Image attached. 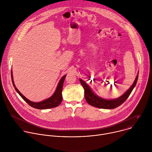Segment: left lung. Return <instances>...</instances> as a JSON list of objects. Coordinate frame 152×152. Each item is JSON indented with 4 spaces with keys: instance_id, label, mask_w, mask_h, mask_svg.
I'll use <instances>...</instances> for the list:
<instances>
[{
    "instance_id": "left-lung-1",
    "label": "left lung",
    "mask_w": 152,
    "mask_h": 152,
    "mask_svg": "<svg viewBox=\"0 0 152 152\" xmlns=\"http://www.w3.org/2000/svg\"><path fill=\"white\" fill-rule=\"evenodd\" d=\"M139 73V72H138ZM138 73L130 88L121 96L115 99H105L95 94L88 84L81 79H80V83L85 90V96L86 102L90 105L101 109H112L121 105L127 99L133 88L135 87L138 78Z\"/></svg>"
}]
</instances>
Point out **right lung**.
Listing matches in <instances>:
<instances>
[{"instance_id": "right-lung-1", "label": "right lung", "mask_w": 152, "mask_h": 152, "mask_svg": "<svg viewBox=\"0 0 152 152\" xmlns=\"http://www.w3.org/2000/svg\"><path fill=\"white\" fill-rule=\"evenodd\" d=\"M66 75H64L63 77H61L60 80L59 81L58 85L57 86V88L53 94L52 96H50L49 98L42 101V102H33L26 98L23 94L20 93V92L18 90V89L15 86V84L13 80V75H12V71H11V80H12V85L14 87V89L17 91L20 96L25 101V102L31 107L38 109H50V108H53L56 107L60 104V103L62 102V89H63V83L64 81V78L66 77Z\"/></svg>"}]
</instances>
